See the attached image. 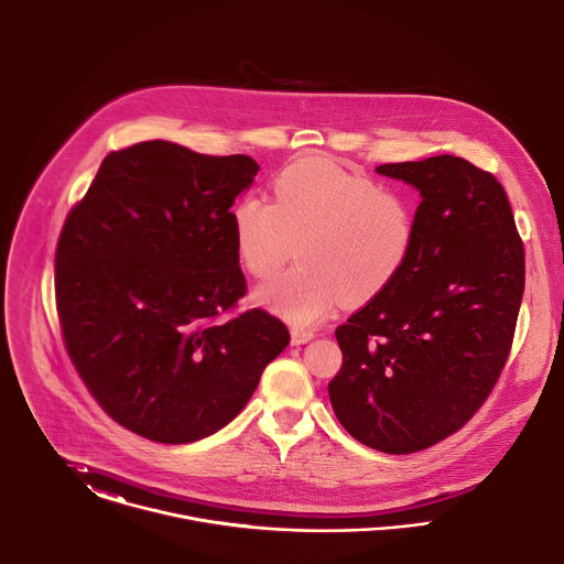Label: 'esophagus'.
Returning <instances> with one entry per match:
<instances>
[{
  "mask_svg": "<svg viewBox=\"0 0 564 564\" xmlns=\"http://www.w3.org/2000/svg\"><path fill=\"white\" fill-rule=\"evenodd\" d=\"M313 337H315V333H313L311 328H299V326L292 328V344H294V346L306 344V341H311Z\"/></svg>",
  "mask_w": 564,
  "mask_h": 564,
  "instance_id": "1",
  "label": "esophagus"
}]
</instances>
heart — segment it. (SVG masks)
<instances>
[{
    "mask_svg": "<svg viewBox=\"0 0 564 564\" xmlns=\"http://www.w3.org/2000/svg\"><path fill=\"white\" fill-rule=\"evenodd\" d=\"M238 260L258 279L299 256V265L263 283L258 301L311 324L339 299L369 303L405 270L416 245V208L328 159H304L274 180V202L249 193L231 208Z\"/></svg>",
    "mask_w": 564,
    "mask_h": 564,
    "instance_id": "heart-1",
    "label": "heart"
}]
</instances>
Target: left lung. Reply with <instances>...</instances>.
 I'll return each mask as SVG.
<instances>
[{
	"mask_svg": "<svg viewBox=\"0 0 564 564\" xmlns=\"http://www.w3.org/2000/svg\"><path fill=\"white\" fill-rule=\"evenodd\" d=\"M376 172L421 191L414 253L399 279L335 337L328 384L347 434L408 455L459 432L487 401L513 346L525 258L502 184L440 154Z\"/></svg>",
	"mask_w": 564,
	"mask_h": 564,
	"instance_id": "1",
	"label": "left lung"
}]
</instances>
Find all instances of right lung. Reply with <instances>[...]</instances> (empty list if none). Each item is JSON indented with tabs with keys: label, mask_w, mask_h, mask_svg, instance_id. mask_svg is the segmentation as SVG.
Returning <instances> with one entry per match:
<instances>
[{
	"label": "right lung",
	"mask_w": 564,
	"mask_h": 564,
	"mask_svg": "<svg viewBox=\"0 0 564 564\" xmlns=\"http://www.w3.org/2000/svg\"><path fill=\"white\" fill-rule=\"evenodd\" d=\"M260 165L141 141L105 156L55 249L66 351L96 403L161 444L215 434L290 344L263 308L236 313L247 279L236 197Z\"/></svg>",
	"instance_id": "right-lung-1"
}]
</instances>
